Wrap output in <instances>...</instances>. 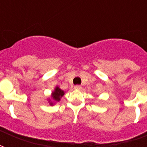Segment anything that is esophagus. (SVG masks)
<instances>
[{"label": "esophagus", "instance_id": "esophagus-1", "mask_svg": "<svg viewBox=\"0 0 147 147\" xmlns=\"http://www.w3.org/2000/svg\"><path fill=\"white\" fill-rule=\"evenodd\" d=\"M74 88H75V89H76V90H81V89H82V87H81L80 85H75Z\"/></svg>", "mask_w": 147, "mask_h": 147}]
</instances>
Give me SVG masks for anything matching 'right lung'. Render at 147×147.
Returning <instances> with one entry per match:
<instances>
[{
    "mask_svg": "<svg viewBox=\"0 0 147 147\" xmlns=\"http://www.w3.org/2000/svg\"><path fill=\"white\" fill-rule=\"evenodd\" d=\"M64 95V92L61 90L59 87L55 88V91L53 92V99L55 101H59L60 100V98H62ZM51 105H53V104L52 102L50 103Z\"/></svg>",
    "mask_w": 147,
    "mask_h": 147,
    "instance_id": "right-lung-1",
    "label": "right lung"
}]
</instances>
